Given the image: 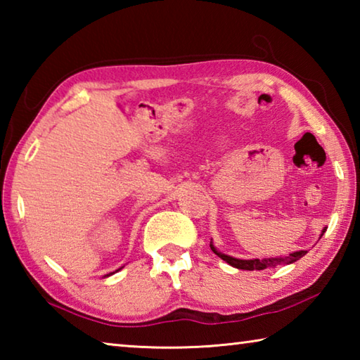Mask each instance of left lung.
I'll return each mask as SVG.
<instances>
[{
	"label": "left lung",
	"instance_id": "obj_1",
	"mask_svg": "<svg viewBox=\"0 0 360 360\" xmlns=\"http://www.w3.org/2000/svg\"><path fill=\"white\" fill-rule=\"evenodd\" d=\"M326 229L322 230L321 236L324 235ZM211 246V251L214 252L216 255H219L222 260L227 262L229 265L238 268V270H265V268H275L278 265H289V264H294V262H297L300 257H303L304 254H307L308 251H297V252H292L289 255H285V257H268V259H251V260H243V259H236V257H230V255L227 254H222L219 252L217 249L214 248V245H212V241L210 243Z\"/></svg>",
	"mask_w": 360,
	"mask_h": 360
}]
</instances>
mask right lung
I'll return each mask as SVG.
<instances>
[{
	"label": "right lung",
	"instance_id": "obj_1",
	"mask_svg": "<svg viewBox=\"0 0 360 360\" xmlns=\"http://www.w3.org/2000/svg\"><path fill=\"white\" fill-rule=\"evenodd\" d=\"M119 270H120V268H119ZM119 270H117V271H119ZM111 275H112V273H111ZM106 276H109V275H106Z\"/></svg>",
	"mask_w": 360,
	"mask_h": 360
}]
</instances>
